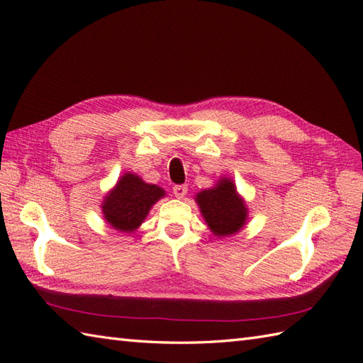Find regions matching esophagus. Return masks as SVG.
<instances>
[{"label":"esophagus","instance_id":"obj_1","mask_svg":"<svg viewBox=\"0 0 363 363\" xmlns=\"http://www.w3.org/2000/svg\"><path fill=\"white\" fill-rule=\"evenodd\" d=\"M173 194H174L176 198L182 199L184 196L187 195V186H174L173 187Z\"/></svg>","mask_w":363,"mask_h":363}]
</instances>
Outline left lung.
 Listing matches in <instances>:
<instances>
[{
  "instance_id": "obj_1",
  "label": "left lung",
  "mask_w": 363,
  "mask_h": 363,
  "mask_svg": "<svg viewBox=\"0 0 363 363\" xmlns=\"http://www.w3.org/2000/svg\"><path fill=\"white\" fill-rule=\"evenodd\" d=\"M195 199L215 237L234 235L245 226L248 207L229 177H221L215 187L199 191Z\"/></svg>"
}]
</instances>
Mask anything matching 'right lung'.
<instances>
[{
    "instance_id": "right-lung-1",
    "label": "right lung",
    "mask_w": 363,
    "mask_h": 363,
    "mask_svg": "<svg viewBox=\"0 0 363 363\" xmlns=\"http://www.w3.org/2000/svg\"><path fill=\"white\" fill-rule=\"evenodd\" d=\"M164 196L165 190L162 187L146 184L134 173H125L104 198L101 206L104 220L120 233L130 234L138 229L151 207Z\"/></svg>"
}]
</instances>
